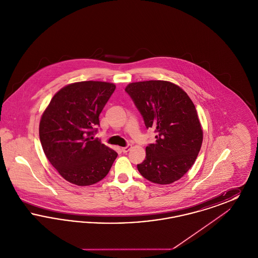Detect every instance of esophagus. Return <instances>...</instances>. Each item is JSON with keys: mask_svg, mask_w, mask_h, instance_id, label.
I'll return each mask as SVG.
<instances>
[{"mask_svg": "<svg viewBox=\"0 0 258 258\" xmlns=\"http://www.w3.org/2000/svg\"><path fill=\"white\" fill-rule=\"evenodd\" d=\"M131 149H132V145H127L125 147L122 148V151H123V153H127Z\"/></svg>", "mask_w": 258, "mask_h": 258, "instance_id": "esophagus-1", "label": "esophagus"}]
</instances>
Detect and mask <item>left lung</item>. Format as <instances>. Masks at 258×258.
<instances>
[{"instance_id":"left-lung-1","label":"left lung","mask_w":258,"mask_h":258,"mask_svg":"<svg viewBox=\"0 0 258 258\" xmlns=\"http://www.w3.org/2000/svg\"><path fill=\"white\" fill-rule=\"evenodd\" d=\"M145 125L156 132L137 169L148 181L168 184L181 179L197 160L203 130L192 100L181 87L164 80L133 82L125 87Z\"/></svg>"}]
</instances>
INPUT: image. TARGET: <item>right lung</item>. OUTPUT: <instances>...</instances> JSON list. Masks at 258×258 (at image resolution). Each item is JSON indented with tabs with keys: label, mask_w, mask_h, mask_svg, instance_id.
<instances>
[{
	"label": "right lung",
	"mask_w": 258,
	"mask_h": 258,
	"mask_svg": "<svg viewBox=\"0 0 258 258\" xmlns=\"http://www.w3.org/2000/svg\"><path fill=\"white\" fill-rule=\"evenodd\" d=\"M103 81H81L59 90L43 111L39 139L50 163L72 184L85 186L102 180L118 154L93 140L98 116L115 90Z\"/></svg>",
	"instance_id": "right-lung-1"
}]
</instances>
